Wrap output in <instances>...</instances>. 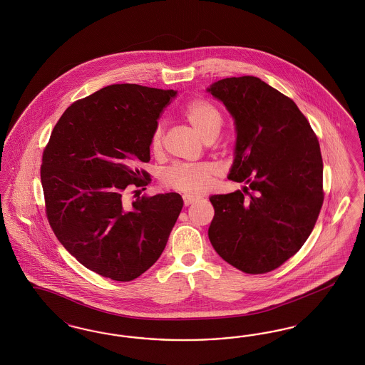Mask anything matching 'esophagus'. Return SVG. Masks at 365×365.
I'll return each mask as SVG.
<instances>
[{"label": "esophagus", "mask_w": 365, "mask_h": 365, "mask_svg": "<svg viewBox=\"0 0 365 365\" xmlns=\"http://www.w3.org/2000/svg\"><path fill=\"white\" fill-rule=\"evenodd\" d=\"M198 201V197H192V195H183V202L185 206H189V205L195 204Z\"/></svg>", "instance_id": "1"}]
</instances>
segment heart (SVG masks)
I'll list each match as a JSON object with an SVG mask.
<instances>
[{
	"label": "heart",
	"instance_id": "heart-1",
	"mask_svg": "<svg viewBox=\"0 0 365 365\" xmlns=\"http://www.w3.org/2000/svg\"><path fill=\"white\" fill-rule=\"evenodd\" d=\"M183 118L205 143L213 141L224 125L222 113L213 103L205 99L190 101L183 111ZM149 148L153 155H159L163 149V128H155L150 135ZM219 175V168L210 163L201 164H175L170 167L163 182L167 187L183 191L187 194H201L212 187L213 180Z\"/></svg>",
	"mask_w": 365,
	"mask_h": 365
}]
</instances>
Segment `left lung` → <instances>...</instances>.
Wrapping results in <instances>:
<instances>
[{
    "mask_svg": "<svg viewBox=\"0 0 365 365\" xmlns=\"http://www.w3.org/2000/svg\"><path fill=\"white\" fill-rule=\"evenodd\" d=\"M236 125L228 179L243 191L210 197L209 240L225 262L248 274L279 267L306 243L323 205V161L317 134L291 98L254 76L207 88Z\"/></svg>",
    "mask_w": 365,
    "mask_h": 365,
    "instance_id": "8db88e82",
    "label": "left lung"
}]
</instances>
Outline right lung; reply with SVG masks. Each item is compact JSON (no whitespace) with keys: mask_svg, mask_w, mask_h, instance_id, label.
Masks as SVG:
<instances>
[{"mask_svg":"<svg viewBox=\"0 0 365 365\" xmlns=\"http://www.w3.org/2000/svg\"><path fill=\"white\" fill-rule=\"evenodd\" d=\"M174 89L113 84L76 101L59 118L41 165L46 216L61 245L87 269L131 281L159 259L182 210L178 192L138 197L149 141Z\"/></svg>","mask_w":365,"mask_h":365,"instance_id":"1","label":"right lung"}]
</instances>
